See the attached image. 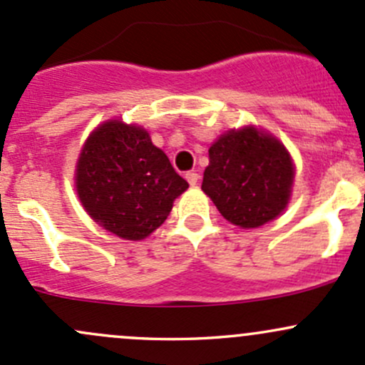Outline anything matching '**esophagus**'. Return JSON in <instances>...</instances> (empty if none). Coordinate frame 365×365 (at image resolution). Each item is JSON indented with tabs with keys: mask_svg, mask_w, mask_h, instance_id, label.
Masks as SVG:
<instances>
[{
	"mask_svg": "<svg viewBox=\"0 0 365 365\" xmlns=\"http://www.w3.org/2000/svg\"><path fill=\"white\" fill-rule=\"evenodd\" d=\"M185 178H187V182H189V185H197V182H199V175L195 171H189V173H185Z\"/></svg>",
	"mask_w": 365,
	"mask_h": 365,
	"instance_id": "obj_1",
	"label": "esophagus"
}]
</instances>
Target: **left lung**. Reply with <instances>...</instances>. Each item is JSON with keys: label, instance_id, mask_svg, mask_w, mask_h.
Masks as SVG:
<instances>
[{"label": "left lung", "instance_id": "8db88e82", "mask_svg": "<svg viewBox=\"0 0 365 365\" xmlns=\"http://www.w3.org/2000/svg\"><path fill=\"white\" fill-rule=\"evenodd\" d=\"M292 180L294 166L285 147L247 128L229 131L210 147L201 189L225 220L253 229L283 212Z\"/></svg>", "mask_w": 365, "mask_h": 365}]
</instances>
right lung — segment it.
<instances>
[{
	"label": "right lung",
	"mask_w": 365,
	"mask_h": 365,
	"mask_svg": "<svg viewBox=\"0 0 365 365\" xmlns=\"http://www.w3.org/2000/svg\"><path fill=\"white\" fill-rule=\"evenodd\" d=\"M187 187L148 133L122 122L96 129L76 164V190L87 213L124 240L155 231Z\"/></svg>",
	"instance_id": "obj_1"
}]
</instances>
